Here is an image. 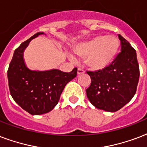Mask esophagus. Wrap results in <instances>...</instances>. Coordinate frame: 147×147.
<instances>
[{"label": "esophagus", "mask_w": 147, "mask_h": 147, "mask_svg": "<svg viewBox=\"0 0 147 147\" xmlns=\"http://www.w3.org/2000/svg\"><path fill=\"white\" fill-rule=\"evenodd\" d=\"M85 73V71L83 70V69H80V68H78V75H82V74Z\"/></svg>", "instance_id": "34e87169"}]
</instances>
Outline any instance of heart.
Listing matches in <instances>:
<instances>
[{"label":"heart","instance_id":"obj_1","mask_svg":"<svg viewBox=\"0 0 147 147\" xmlns=\"http://www.w3.org/2000/svg\"><path fill=\"white\" fill-rule=\"evenodd\" d=\"M120 47L115 36H95L78 43L74 48V53L85 60L86 65L92 70L106 69L114 61Z\"/></svg>","mask_w":147,"mask_h":147}]
</instances>
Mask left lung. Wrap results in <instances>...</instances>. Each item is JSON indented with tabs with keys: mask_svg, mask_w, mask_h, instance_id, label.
Instances as JSON below:
<instances>
[{
	"mask_svg": "<svg viewBox=\"0 0 147 147\" xmlns=\"http://www.w3.org/2000/svg\"><path fill=\"white\" fill-rule=\"evenodd\" d=\"M121 52L106 69L87 71L92 82L86 89L88 100L98 109L115 112L134 96L139 82L137 53L127 40L118 35Z\"/></svg>",
	"mask_w": 147,
	"mask_h": 147,
	"instance_id": "8db88e82",
	"label": "left lung"
}]
</instances>
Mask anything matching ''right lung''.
I'll use <instances>...</instances> for the list:
<instances>
[{"instance_id":"add662e5","label":"right lung","mask_w":147,"mask_h":147,"mask_svg":"<svg viewBox=\"0 0 147 147\" xmlns=\"http://www.w3.org/2000/svg\"><path fill=\"white\" fill-rule=\"evenodd\" d=\"M37 33L15 49L7 70L10 94L15 102L32 115L46 114L55 107L68 82L77 76V68L71 72L59 69L48 71L31 70L26 66L23 55L29 42L38 36Z\"/></svg>"}]
</instances>
